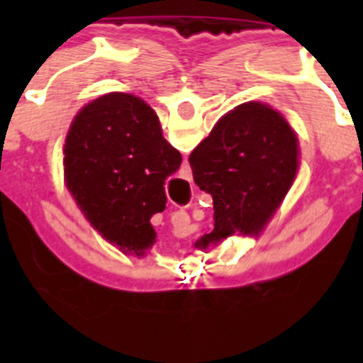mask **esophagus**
<instances>
[{"mask_svg": "<svg viewBox=\"0 0 363 363\" xmlns=\"http://www.w3.org/2000/svg\"><path fill=\"white\" fill-rule=\"evenodd\" d=\"M182 220H184V221H187V220H189V216H187V214H182Z\"/></svg>", "mask_w": 363, "mask_h": 363, "instance_id": "obj_1", "label": "esophagus"}]
</instances>
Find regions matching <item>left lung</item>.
Listing matches in <instances>:
<instances>
[{
    "mask_svg": "<svg viewBox=\"0 0 363 363\" xmlns=\"http://www.w3.org/2000/svg\"><path fill=\"white\" fill-rule=\"evenodd\" d=\"M189 163L198 187L213 196L214 229L196 242L207 251L233 234L264 233L296 179L300 143L281 112L247 101L216 121Z\"/></svg>",
    "mask_w": 363,
    "mask_h": 363,
    "instance_id": "obj_1",
    "label": "left lung"
}]
</instances>
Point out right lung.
I'll return each mask as SVG.
<instances>
[{
	"mask_svg": "<svg viewBox=\"0 0 363 363\" xmlns=\"http://www.w3.org/2000/svg\"><path fill=\"white\" fill-rule=\"evenodd\" d=\"M179 165L158 114L127 92L83 105L63 143V176L78 209L101 238L138 258L156 242L150 218L165 209L163 185Z\"/></svg>",
	"mask_w": 363,
	"mask_h": 363,
	"instance_id": "1",
	"label": "right lung"
}]
</instances>
